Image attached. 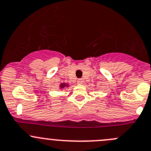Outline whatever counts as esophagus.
<instances>
[{
  "mask_svg": "<svg viewBox=\"0 0 151 151\" xmlns=\"http://www.w3.org/2000/svg\"><path fill=\"white\" fill-rule=\"evenodd\" d=\"M77 83L83 84V79H78V80H77Z\"/></svg>",
  "mask_w": 151,
  "mask_h": 151,
  "instance_id": "34e87169",
  "label": "esophagus"
}]
</instances>
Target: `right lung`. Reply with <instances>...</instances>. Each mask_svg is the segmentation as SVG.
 <instances>
[{"label": "right lung", "instance_id": "obj_1", "mask_svg": "<svg viewBox=\"0 0 151 151\" xmlns=\"http://www.w3.org/2000/svg\"><path fill=\"white\" fill-rule=\"evenodd\" d=\"M65 86H68L67 84H65V83H62L61 85H60V88H65Z\"/></svg>", "mask_w": 151, "mask_h": 151}]
</instances>
